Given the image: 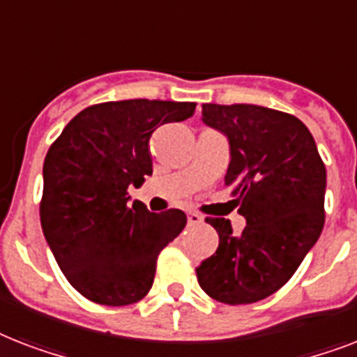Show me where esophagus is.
<instances>
[{
  "label": "esophagus",
  "mask_w": 357,
  "mask_h": 357,
  "mask_svg": "<svg viewBox=\"0 0 357 357\" xmlns=\"http://www.w3.org/2000/svg\"><path fill=\"white\" fill-rule=\"evenodd\" d=\"M187 222H189L190 226H192V224H200V222H204V217H202V215H198V213L190 211V213H187Z\"/></svg>",
  "instance_id": "obj_1"
}]
</instances>
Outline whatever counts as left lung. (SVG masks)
Listing matches in <instances>:
<instances>
[{"mask_svg":"<svg viewBox=\"0 0 357 357\" xmlns=\"http://www.w3.org/2000/svg\"><path fill=\"white\" fill-rule=\"evenodd\" d=\"M202 120L228 137L226 185L246 218L235 235L226 218H206L217 252L196 266L200 287L222 304H254L291 280L324 228L326 168L313 135L276 109L204 103Z\"/></svg>","mask_w":357,"mask_h":357,"instance_id":"left-lung-1","label":"left lung"}]
</instances>
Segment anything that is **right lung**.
<instances>
[{"mask_svg": "<svg viewBox=\"0 0 357 357\" xmlns=\"http://www.w3.org/2000/svg\"><path fill=\"white\" fill-rule=\"evenodd\" d=\"M192 102L122 100L83 109L44 159L40 224L72 287L103 305L148 294L157 255L181 234L179 209L129 206V185L151 176L150 137L159 126L195 114Z\"/></svg>", "mask_w": 357, "mask_h": 357, "instance_id": "right-lung-1", "label": "right lung"}]
</instances>
